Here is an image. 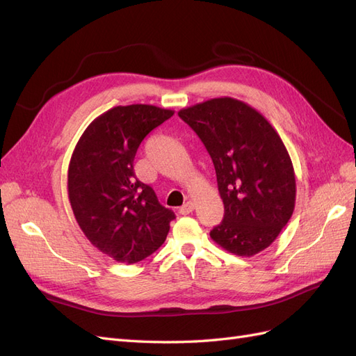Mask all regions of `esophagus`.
I'll list each match as a JSON object with an SVG mask.
<instances>
[{"mask_svg":"<svg viewBox=\"0 0 356 356\" xmlns=\"http://www.w3.org/2000/svg\"><path fill=\"white\" fill-rule=\"evenodd\" d=\"M193 209H195V203H193V202H187V203H184V204H182V207L179 208V213L188 215V213L193 212Z\"/></svg>","mask_w":356,"mask_h":356,"instance_id":"esophagus-1","label":"esophagus"}]
</instances>
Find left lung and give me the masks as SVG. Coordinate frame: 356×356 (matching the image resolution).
I'll return each mask as SVG.
<instances>
[{
  "instance_id": "obj_1",
  "label": "left lung",
  "mask_w": 356,
  "mask_h": 356,
  "mask_svg": "<svg viewBox=\"0 0 356 356\" xmlns=\"http://www.w3.org/2000/svg\"><path fill=\"white\" fill-rule=\"evenodd\" d=\"M212 159L224 218L212 241L239 257L270 246L296 207V172L267 118L243 101L213 98L178 111Z\"/></svg>"
}]
</instances>
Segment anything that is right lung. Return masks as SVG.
<instances>
[{"label": "right lung", "instance_id": "1", "mask_svg": "<svg viewBox=\"0 0 356 356\" xmlns=\"http://www.w3.org/2000/svg\"><path fill=\"white\" fill-rule=\"evenodd\" d=\"M174 111L156 105H118L86 127L68 168V197L89 242L118 263L134 264L156 252L174 212L134 170L143 139Z\"/></svg>", "mask_w": 356, "mask_h": 356}]
</instances>
